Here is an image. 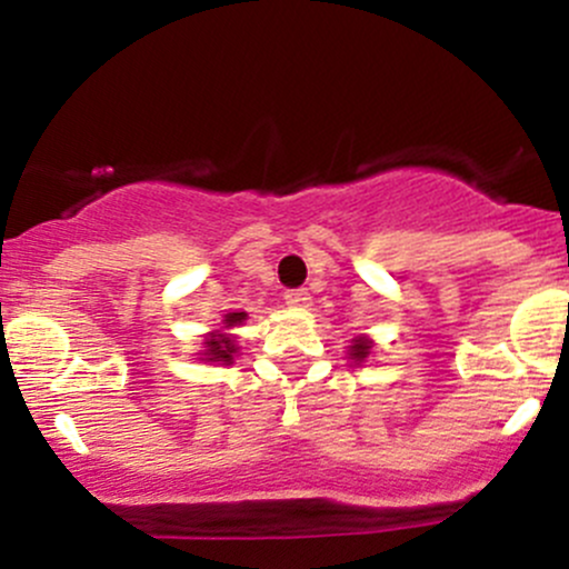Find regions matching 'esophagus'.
<instances>
[{"label":"esophagus","instance_id":"esophagus-1","mask_svg":"<svg viewBox=\"0 0 569 569\" xmlns=\"http://www.w3.org/2000/svg\"><path fill=\"white\" fill-rule=\"evenodd\" d=\"M286 302H289L291 307H310V291L307 289L286 291Z\"/></svg>","mask_w":569,"mask_h":569}]
</instances>
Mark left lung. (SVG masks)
Wrapping results in <instances>:
<instances>
[{
  "mask_svg": "<svg viewBox=\"0 0 569 569\" xmlns=\"http://www.w3.org/2000/svg\"><path fill=\"white\" fill-rule=\"evenodd\" d=\"M369 352H371V339H369V337H356V339H352L348 356H350L356 363H363V361H367V358H369Z\"/></svg>",
  "mask_w": 569,
  "mask_h": 569,
  "instance_id": "left-lung-1",
  "label": "left lung"
}]
</instances>
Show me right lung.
<instances>
[{"mask_svg":"<svg viewBox=\"0 0 569 569\" xmlns=\"http://www.w3.org/2000/svg\"><path fill=\"white\" fill-rule=\"evenodd\" d=\"M246 321V312H227L224 316V329L221 331H211V335L206 337V350L200 352L202 361H221V363H230L234 361V352H238V345H234V337L227 335V329H232V326H240Z\"/></svg>","mask_w":569,"mask_h":569,"instance_id":"obj_1","label":"right lung"}]
</instances>
